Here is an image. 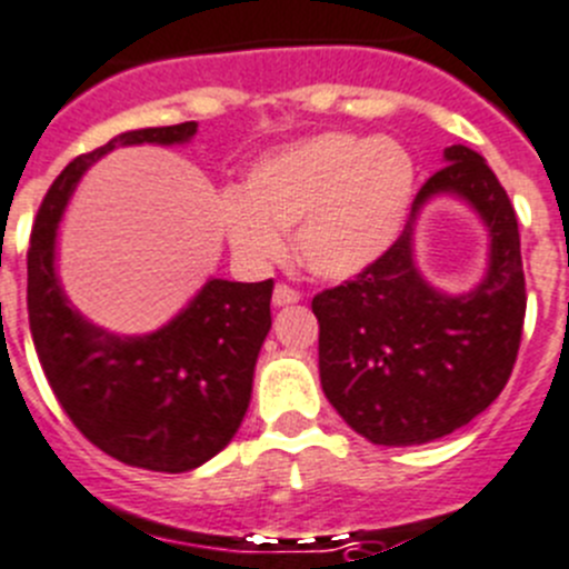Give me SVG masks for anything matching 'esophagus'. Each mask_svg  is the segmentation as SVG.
Here are the masks:
<instances>
[{"mask_svg": "<svg viewBox=\"0 0 569 569\" xmlns=\"http://www.w3.org/2000/svg\"><path fill=\"white\" fill-rule=\"evenodd\" d=\"M300 297H302V295L295 289V286L278 283V286H274L272 300H274V306H291V302H300Z\"/></svg>", "mask_w": 569, "mask_h": 569, "instance_id": "esophagus-1", "label": "esophagus"}]
</instances>
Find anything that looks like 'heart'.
<instances>
[{"instance_id":"heart-1","label":"heart","mask_w":569,"mask_h":569,"mask_svg":"<svg viewBox=\"0 0 569 569\" xmlns=\"http://www.w3.org/2000/svg\"><path fill=\"white\" fill-rule=\"evenodd\" d=\"M412 190L416 164L401 142L333 131L260 157L216 216L243 263L278 260L280 232L297 227V258L306 269L342 280L396 241Z\"/></svg>"}]
</instances>
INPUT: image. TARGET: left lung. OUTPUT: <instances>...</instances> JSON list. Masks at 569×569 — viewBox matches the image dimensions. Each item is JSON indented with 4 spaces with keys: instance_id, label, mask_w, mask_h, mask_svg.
<instances>
[{
    "instance_id": "left-lung-1",
    "label": "left lung",
    "mask_w": 569,
    "mask_h": 569,
    "mask_svg": "<svg viewBox=\"0 0 569 569\" xmlns=\"http://www.w3.org/2000/svg\"><path fill=\"white\" fill-rule=\"evenodd\" d=\"M443 157L401 236L311 300L326 398L379 446L429 443L466 427L508 385L522 342L528 295L511 199L477 151L452 146ZM438 192L469 200L492 232L489 274L469 296H440L411 263V221Z\"/></svg>"
}]
</instances>
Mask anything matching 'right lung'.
I'll list each match as a JSON object with an SVG mask.
<instances>
[{
  "label": "right lung",
  "mask_w": 569,
  "mask_h": 569,
  "mask_svg": "<svg viewBox=\"0 0 569 569\" xmlns=\"http://www.w3.org/2000/svg\"><path fill=\"white\" fill-rule=\"evenodd\" d=\"M193 120L126 131L58 173L28 249V317L36 353L69 421L100 452L148 471H190L219 455L247 416L260 345L272 328L274 280H210L188 309L148 337L89 326L56 278V230L81 173L114 146L184 142Z\"/></svg>",
  "instance_id": "right-lung-1"
}]
</instances>
